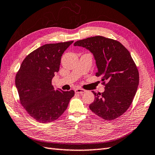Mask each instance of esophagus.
<instances>
[{
    "mask_svg": "<svg viewBox=\"0 0 155 155\" xmlns=\"http://www.w3.org/2000/svg\"><path fill=\"white\" fill-rule=\"evenodd\" d=\"M75 93H77V94H82L83 93L86 92V90H84V89H81V88H77L74 90Z\"/></svg>",
    "mask_w": 155,
    "mask_h": 155,
    "instance_id": "obj_1",
    "label": "esophagus"
}]
</instances>
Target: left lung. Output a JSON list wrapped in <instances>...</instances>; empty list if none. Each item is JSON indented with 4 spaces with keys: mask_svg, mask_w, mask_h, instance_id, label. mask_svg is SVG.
Instances as JSON below:
<instances>
[{
    "mask_svg": "<svg viewBox=\"0 0 155 155\" xmlns=\"http://www.w3.org/2000/svg\"><path fill=\"white\" fill-rule=\"evenodd\" d=\"M74 46L92 53L98 69L96 76L105 84L101 94L92 91L95 100L90 110L105 120L121 116L129 108L139 84L138 71L129 51L120 42L99 36L77 41Z\"/></svg>",
    "mask_w": 155,
    "mask_h": 155,
    "instance_id": "8db88e82",
    "label": "left lung"
}]
</instances>
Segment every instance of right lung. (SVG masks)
Listing matches in <instances>:
<instances>
[{
    "label": "right lung",
    "instance_id": "obj_1",
    "mask_svg": "<svg viewBox=\"0 0 155 155\" xmlns=\"http://www.w3.org/2000/svg\"><path fill=\"white\" fill-rule=\"evenodd\" d=\"M73 41L46 44L22 62L15 77L20 102L30 116L41 123L56 120L67 109L74 91L55 90L52 79L60 68L64 51Z\"/></svg>",
    "mask_w": 155,
    "mask_h": 155
}]
</instances>
